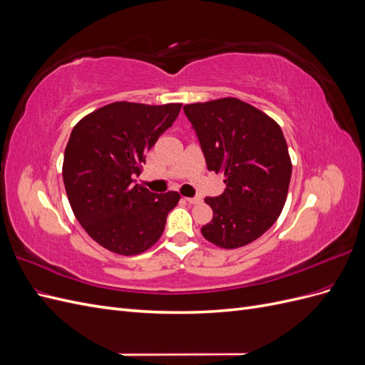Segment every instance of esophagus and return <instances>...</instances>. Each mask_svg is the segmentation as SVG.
Instances as JSON below:
<instances>
[{"instance_id": "esophagus-1", "label": "esophagus", "mask_w": 365, "mask_h": 365, "mask_svg": "<svg viewBox=\"0 0 365 365\" xmlns=\"http://www.w3.org/2000/svg\"><path fill=\"white\" fill-rule=\"evenodd\" d=\"M185 201L189 204H200L201 202V197L200 196H195V197H185Z\"/></svg>"}]
</instances>
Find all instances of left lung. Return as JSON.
Returning <instances> with one entry per match:
<instances>
[{
  "instance_id": "left-lung-1",
  "label": "left lung",
  "mask_w": 365,
  "mask_h": 365,
  "mask_svg": "<svg viewBox=\"0 0 365 365\" xmlns=\"http://www.w3.org/2000/svg\"><path fill=\"white\" fill-rule=\"evenodd\" d=\"M208 170L225 175V190L205 197L213 219L201 228L212 244L233 250L251 244L280 216L292 164L275 121L239 98L185 105Z\"/></svg>"
}]
</instances>
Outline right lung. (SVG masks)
Here are the masks:
<instances>
[{
  "instance_id": "add662e5",
  "label": "right lung",
  "mask_w": 365,
  "mask_h": 365,
  "mask_svg": "<svg viewBox=\"0 0 365 365\" xmlns=\"http://www.w3.org/2000/svg\"><path fill=\"white\" fill-rule=\"evenodd\" d=\"M181 103L115 102L77 123L65 148L62 176L73 213L98 245L135 256L161 237L180 201L135 184L146 152L180 114Z\"/></svg>"
}]
</instances>
